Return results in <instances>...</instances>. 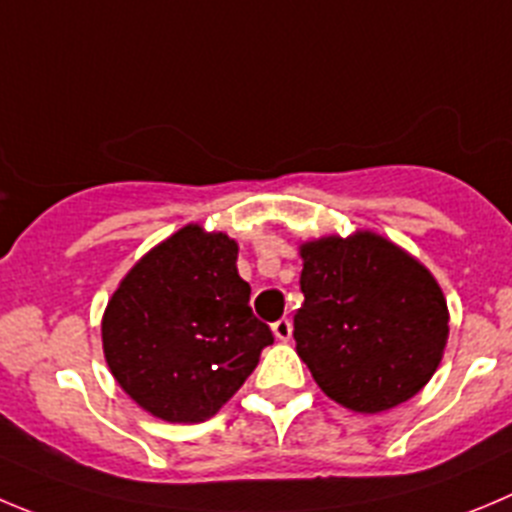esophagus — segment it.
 <instances>
[{"label":"esophagus","instance_id":"esophagus-1","mask_svg":"<svg viewBox=\"0 0 512 512\" xmlns=\"http://www.w3.org/2000/svg\"><path fill=\"white\" fill-rule=\"evenodd\" d=\"M272 333H275L278 341H290V336H293V323L288 318H280L278 323H272Z\"/></svg>","mask_w":512,"mask_h":512}]
</instances>
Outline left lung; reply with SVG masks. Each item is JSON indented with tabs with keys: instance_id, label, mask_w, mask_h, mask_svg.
Masks as SVG:
<instances>
[{
	"instance_id": "obj_1",
	"label": "left lung",
	"mask_w": 512,
	"mask_h": 512,
	"mask_svg": "<svg viewBox=\"0 0 512 512\" xmlns=\"http://www.w3.org/2000/svg\"><path fill=\"white\" fill-rule=\"evenodd\" d=\"M300 257L305 300L293 336L315 384L358 414L419 394L450 336L432 272L376 232L305 242Z\"/></svg>"
}]
</instances>
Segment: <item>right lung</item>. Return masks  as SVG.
<instances>
[{
  "instance_id": "right-lung-1",
  "label": "right lung",
  "mask_w": 512,
  "mask_h": 512,
  "mask_svg": "<svg viewBox=\"0 0 512 512\" xmlns=\"http://www.w3.org/2000/svg\"><path fill=\"white\" fill-rule=\"evenodd\" d=\"M113 379L164 422H204L255 371L275 338L250 308L237 242L186 224L148 250L103 313Z\"/></svg>"
}]
</instances>
